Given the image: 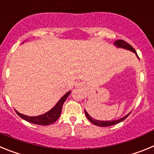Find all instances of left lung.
Masks as SVG:
<instances>
[{
	"label": "left lung",
	"mask_w": 154,
	"mask_h": 154,
	"mask_svg": "<svg viewBox=\"0 0 154 154\" xmlns=\"http://www.w3.org/2000/svg\"><path fill=\"white\" fill-rule=\"evenodd\" d=\"M114 45H115L116 47L118 48H125V49H127V50H130V51H132L133 52H134L137 55V56L138 57L137 54V51H135V49L130 45V44H128L127 42H125V41L122 40V39H119V40L116 41L114 42ZM85 116H86V117L88 118L89 121H90L91 123H93L94 125H96V126H112V125H115V124H117V123H120L122 121L124 120L126 118H127V116H129V114H127L126 116H125L124 117L121 118V119H117V120H112V121H100V120H96V119H93L91 116H89V115L88 114V112H86L85 110Z\"/></svg>",
	"instance_id": "8db88e82"
}]
</instances>
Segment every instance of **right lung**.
<instances>
[{"mask_svg": "<svg viewBox=\"0 0 154 154\" xmlns=\"http://www.w3.org/2000/svg\"><path fill=\"white\" fill-rule=\"evenodd\" d=\"M70 92L71 91H69L67 93H65V95H64L61 98L60 100L57 103V104L55 105V106L53 107L51 110H49L48 112H47L45 114H42V115L38 116H28L19 113L16 110L15 112H17V114L20 117L24 119V120L28 121L29 123H34V124L42 125V126H48V125L52 124L60 116L61 112H62V106H63L64 103H65V101L68 98V96H69Z\"/></svg>", "mask_w": 154, "mask_h": 154, "instance_id": "add662e5", "label": "right lung"}]
</instances>
